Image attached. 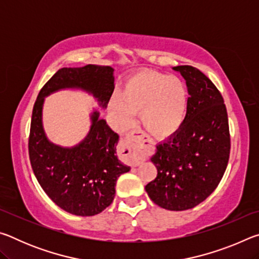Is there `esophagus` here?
I'll return each instance as SVG.
<instances>
[{"label":"esophagus","instance_id":"obj_1","mask_svg":"<svg viewBox=\"0 0 259 259\" xmlns=\"http://www.w3.org/2000/svg\"><path fill=\"white\" fill-rule=\"evenodd\" d=\"M144 143H145V140H144L143 135H140V131L138 130L131 131L122 140L123 150L125 151L126 155L131 159V162L135 166L139 165L145 160L147 148Z\"/></svg>","mask_w":259,"mask_h":259}]
</instances>
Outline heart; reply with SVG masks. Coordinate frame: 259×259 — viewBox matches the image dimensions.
<instances>
[{
    "label": "heart",
    "mask_w": 259,
    "mask_h": 259,
    "mask_svg": "<svg viewBox=\"0 0 259 259\" xmlns=\"http://www.w3.org/2000/svg\"><path fill=\"white\" fill-rule=\"evenodd\" d=\"M109 112L121 129L133 123L135 114L148 134L168 138L181 129L188 112V91L181 78L157 72H142L130 77L117 97L109 103Z\"/></svg>",
    "instance_id": "heart-1"
}]
</instances>
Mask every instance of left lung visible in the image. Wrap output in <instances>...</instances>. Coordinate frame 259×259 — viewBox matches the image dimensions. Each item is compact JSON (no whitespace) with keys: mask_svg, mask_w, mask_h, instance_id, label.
I'll list each match as a JSON object with an SVG mask.
<instances>
[{"mask_svg":"<svg viewBox=\"0 0 259 259\" xmlns=\"http://www.w3.org/2000/svg\"><path fill=\"white\" fill-rule=\"evenodd\" d=\"M174 69L186 80L187 116L176 134L156 145L151 161L157 176L145 190L159 207L182 211L216 190L229 163L231 137L224 99L211 80L188 65Z\"/></svg>","mask_w":259,"mask_h":259,"instance_id":"obj_1","label":"left lung"}]
</instances>
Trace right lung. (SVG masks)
I'll use <instances>...</instances> for the list:
<instances>
[{"mask_svg": "<svg viewBox=\"0 0 259 259\" xmlns=\"http://www.w3.org/2000/svg\"><path fill=\"white\" fill-rule=\"evenodd\" d=\"M113 71L97 65L60 68L43 85L33 107L28 153L35 177L58 207L76 216H94L106 209L115 196L117 178L130 166L117 159L119 135L99 119L97 111L91 114L89 134L78 145L65 148L49 142L42 125L43 102L57 90L77 88L106 107L114 91Z\"/></svg>", "mask_w": 259, "mask_h": 259, "instance_id": "right-lung-1", "label": "right lung"}]
</instances>
